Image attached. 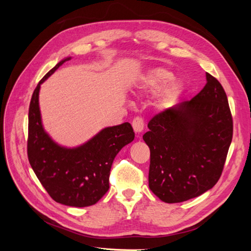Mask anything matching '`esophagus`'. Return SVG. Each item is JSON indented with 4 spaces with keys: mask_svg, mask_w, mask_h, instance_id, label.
I'll return each instance as SVG.
<instances>
[{
    "mask_svg": "<svg viewBox=\"0 0 251 251\" xmlns=\"http://www.w3.org/2000/svg\"><path fill=\"white\" fill-rule=\"evenodd\" d=\"M144 126H146V123H144V119L142 117L137 116L132 121V126L136 133H141L143 131Z\"/></svg>",
    "mask_w": 251,
    "mask_h": 251,
    "instance_id": "obj_1",
    "label": "esophagus"
}]
</instances>
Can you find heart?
Here are the masks:
<instances>
[{"label": "heart", "instance_id": "obj_1", "mask_svg": "<svg viewBox=\"0 0 251 251\" xmlns=\"http://www.w3.org/2000/svg\"><path fill=\"white\" fill-rule=\"evenodd\" d=\"M173 78V74L162 69V68H156L149 71V73L142 78L141 88L147 91H157L162 88L165 83H168ZM181 91V82L172 81L170 82L163 91L162 98L164 101H171L176 98Z\"/></svg>", "mask_w": 251, "mask_h": 251}]
</instances>
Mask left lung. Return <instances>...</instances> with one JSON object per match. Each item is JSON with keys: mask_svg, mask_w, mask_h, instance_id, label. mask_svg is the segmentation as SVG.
I'll return each mask as SVG.
<instances>
[{"mask_svg": "<svg viewBox=\"0 0 251 251\" xmlns=\"http://www.w3.org/2000/svg\"><path fill=\"white\" fill-rule=\"evenodd\" d=\"M207 82L191 100L156 114L143 140L150 148L149 186L159 199L179 203L214 186L224 169L233 123L225 91Z\"/></svg>", "mask_w": 251, "mask_h": 251, "instance_id": "1", "label": "left lung"}]
</instances>
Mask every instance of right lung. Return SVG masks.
<instances>
[{
	"label": "right lung",
	"instance_id": "obj_1",
	"mask_svg": "<svg viewBox=\"0 0 251 251\" xmlns=\"http://www.w3.org/2000/svg\"><path fill=\"white\" fill-rule=\"evenodd\" d=\"M69 59L60 60L33 91L28 113L27 155L37 179L53 200L68 206L86 207L100 201L109 191L114 158L126 144L134 140L135 134L132 126L125 123L103 128L76 149H65L51 140L41 121L40 87Z\"/></svg>",
	"mask_w": 251,
	"mask_h": 251
}]
</instances>
